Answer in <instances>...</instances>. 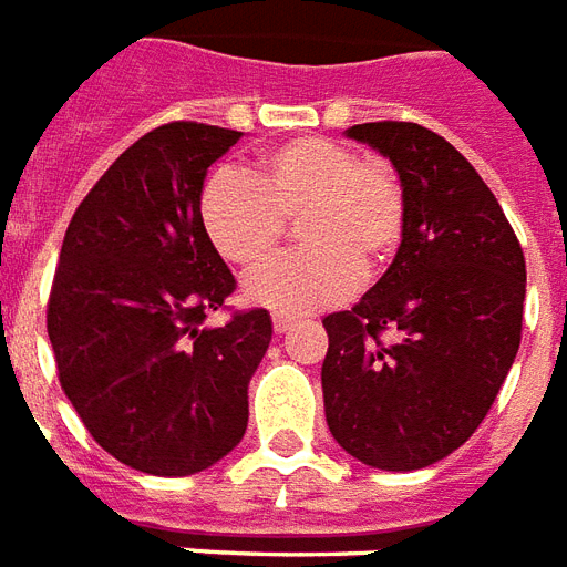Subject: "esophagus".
Wrapping results in <instances>:
<instances>
[{
    "instance_id": "esophagus-1",
    "label": "esophagus",
    "mask_w": 567,
    "mask_h": 567,
    "mask_svg": "<svg viewBox=\"0 0 567 567\" xmlns=\"http://www.w3.org/2000/svg\"><path fill=\"white\" fill-rule=\"evenodd\" d=\"M271 324H275V333H287V330H292V324H296V319H289V316H275L271 319Z\"/></svg>"
}]
</instances>
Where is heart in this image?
Masks as SVG:
<instances>
[{"instance_id":"heart-1","label":"heart","mask_w":567,"mask_h":567,"mask_svg":"<svg viewBox=\"0 0 567 567\" xmlns=\"http://www.w3.org/2000/svg\"><path fill=\"white\" fill-rule=\"evenodd\" d=\"M202 225L228 262L269 257L284 221L298 219L305 251L257 266L243 284L251 305L305 316L348 298L360 275L395 257L406 225L404 187L383 161L324 137H298L262 152L251 175L216 172L202 189Z\"/></svg>"}]
</instances>
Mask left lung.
I'll use <instances>...</instances> for the list:
<instances>
[{
    "label": "left lung",
    "mask_w": 567,
    "mask_h": 567,
    "mask_svg": "<svg viewBox=\"0 0 567 567\" xmlns=\"http://www.w3.org/2000/svg\"><path fill=\"white\" fill-rule=\"evenodd\" d=\"M346 137L392 163L404 239L351 310L324 316V419L348 454L380 471L445 460L486 419L520 346L527 266L477 169L415 122H365ZM392 329L396 339L379 342Z\"/></svg>",
    "instance_id": "1"
}]
</instances>
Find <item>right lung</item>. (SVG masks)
I'll use <instances>...</instances> for the list:
<instances>
[{
	"label": "right lung",
	"instance_id": "obj_1",
	"mask_svg": "<svg viewBox=\"0 0 567 567\" xmlns=\"http://www.w3.org/2000/svg\"><path fill=\"white\" fill-rule=\"evenodd\" d=\"M243 131L169 122L125 148L72 216L49 298L61 386L128 468L187 477L239 445L266 310L205 328L234 275L202 225L207 169Z\"/></svg>",
	"mask_w": 567,
	"mask_h": 567
}]
</instances>
